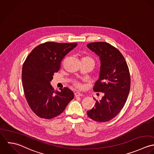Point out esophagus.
I'll return each instance as SVG.
<instances>
[{"label":"esophagus","instance_id":"34e87169","mask_svg":"<svg viewBox=\"0 0 154 154\" xmlns=\"http://www.w3.org/2000/svg\"><path fill=\"white\" fill-rule=\"evenodd\" d=\"M74 95L76 97H77V96H83V94H82L80 92H75L74 93Z\"/></svg>","mask_w":154,"mask_h":154}]
</instances>
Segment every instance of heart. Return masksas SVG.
I'll return each mask as SVG.
<instances>
[{"mask_svg": "<svg viewBox=\"0 0 154 154\" xmlns=\"http://www.w3.org/2000/svg\"><path fill=\"white\" fill-rule=\"evenodd\" d=\"M82 61H88L92 62H93V63L94 64V60L93 59L92 57H89V56H87V57H84V58L82 59ZM74 85H75L76 87H77V88H80V87L81 86L80 84L79 83H78V82H75V83H74Z\"/></svg>", "mask_w": 154, "mask_h": 154, "instance_id": "1", "label": "heart"}]
</instances>
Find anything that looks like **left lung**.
<instances>
[{
  "mask_svg": "<svg viewBox=\"0 0 154 154\" xmlns=\"http://www.w3.org/2000/svg\"><path fill=\"white\" fill-rule=\"evenodd\" d=\"M87 46L100 60L99 79L93 91L103 93L99 101L87 114L90 119L100 123L114 118L123 108L130 89V76L128 65L119 49L110 44L93 42Z\"/></svg>",
  "mask_w": 154,
  "mask_h": 154,
  "instance_id": "obj_1",
  "label": "left lung"
}]
</instances>
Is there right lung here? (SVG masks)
<instances>
[{"label": "right lung", "instance_id": "obj_1", "mask_svg": "<svg viewBox=\"0 0 154 154\" xmlns=\"http://www.w3.org/2000/svg\"><path fill=\"white\" fill-rule=\"evenodd\" d=\"M77 43L46 42L36 46L27 57L22 69L24 94L31 110L38 117L51 119L64 111L74 93L64 88L55 91L51 85L65 56Z\"/></svg>", "mask_w": 154, "mask_h": 154}]
</instances>
